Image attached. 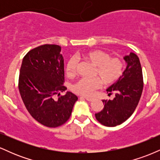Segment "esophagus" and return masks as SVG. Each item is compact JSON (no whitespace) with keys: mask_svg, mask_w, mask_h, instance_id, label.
<instances>
[{"mask_svg":"<svg viewBox=\"0 0 160 160\" xmlns=\"http://www.w3.org/2000/svg\"><path fill=\"white\" fill-rule=\"evenodd\" d=\"M85 99L86 101H88V102H92L93 101L92 98H88V97H85Z\"/></svg>","mask_w":160,"mask_h":160,"instance_id":"1","label":"esophagus"}]
</instances>
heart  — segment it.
Wrapping results in <instances>:
<instances>
[{"label":"heart","mask_w":160,"mask_h":160,"mask_svg":"<svg viewBox=\"0 0 160 160\" xmlns=\"http://www.w3.org/2000/svg\"><path fill=\"white\" fill-rule=\"evenodd\" d=\"M82 57L95 67L93 76L98 78L105 85H110L118 80L123 72L124 65L122 60L117 57H111L105 51L92 49L84 52ZM78 65V60L74 57H71L65 65L66 74L68 77L74 76L76 74ZM100 84L98 79H82L73 85L72 89L78 94L89 96L100 86Z\"/></svg>","instance_id":"1"}]
</instances>
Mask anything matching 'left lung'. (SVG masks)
Segmentation results:
<instances>
[{
    "label": "left lung",
    "mask_w": 160,
    "mask_h": 160,
    "mask_svg": "<svg viewBox=\"0 0 160 160\" xmlns=\"http://www.w3.org/2000/svg\"><path fill=\"white\" fill-rule=\"evenodd\" d=\"M127 66L117 82L107 89L108 95L114 93L113 100H102V111L95 118L105 126L113 127L125 122L135 111L143 91V74L140 60L136 54L130 52L124 56Z\"/></svg>",
    "instance_id": "8db88e82"
}]
</instances>
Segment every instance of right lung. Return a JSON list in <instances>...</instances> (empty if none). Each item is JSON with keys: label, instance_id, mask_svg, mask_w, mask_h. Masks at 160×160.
<instances>
[{"label": "right lung", "instance_id": "obj_1", "mask_svg": "<svg viewBox=\"0 0 160 160\" xmlns=\"http://www.w3.org/2000/svg\"><path fill=\"white\" fill-rule=\"evenodd\" d=\"M61 47L45 44L32 49L22 62L19 89L25 108L34 120L56 128L70 118L78 97L67 88ZM58 98H56L57 95Z\"/></svg>", "mask_w": 160, "mask_h": 160}]
</instances>
